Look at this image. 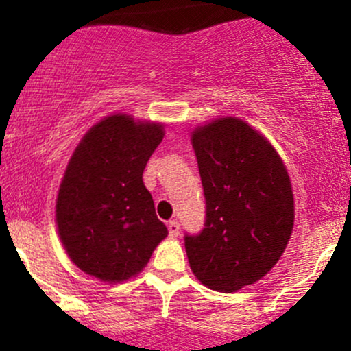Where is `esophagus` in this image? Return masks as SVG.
<instances>
[{
    "label": "esophagus",
    "instance_id": "1",
    "mask_svg": "<svg viewBox=\"0 0 351 351\" xmlns=\"http://www.w3.org/2000/svg\"><path fill=\"white\" fill-rule=\"evenodd\" d=\"M168 232H170V237H178L180 234L178 221H170V223H168Z\"/></svg>",
    "mask_w": 351,
    "mask_h": 351
}]
</instances>
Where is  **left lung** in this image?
<instances>
[{"label": "left lung", "instance_id": "left-lung-1", "mask_svg": "<svg viewBox=\"0 0 351 351\" xmlns=\"http://www.w3.org/2000/svg\"><path fill=\"white\" fill-rule=\"evenodd\" d=\"M206 221L184 236L189 267L201 284L236 292L261 280L287 247L293 195L287 168L263 134L237 117L191 132Z\"/></svg>", "mask_w": 351, "mask_h": 351}]
</instances>
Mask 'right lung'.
<instances>
[{
    "instance_id": "add662e5",
    "label": "right lung",
    "mask_w": 351,
    "mask_h": 351,
    "mask_svg": "<svg viewBox=\"0 0 351 351\" xmlns=\"http://www.w3.org/2000/svg\"><path fill=\"white\" fill-rule=\"evenodd\" d=\"M163 123L114 114L82 136L60 181L56 223L80 271L108 284L142 272L168 229L156 217L143 170Z\"/></svg>"
}]
</instances>
